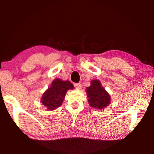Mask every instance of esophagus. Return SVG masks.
<instances>
[{
	"label": "esophagus",
	"instance_id": "obj_1",
	"mask_svg": "<svg viewBox=\"0 0 154 154\" xmlns=\"http://www.w3.org/2000/svg\"><path fill=\"white\" fill-rule=\"evenodd\" d=\"M74 86L76 89H81V88H82V84H81V83H75Z\"/></svg>",
	"mask_w": 154,
	"mask_h": 154
}]
</instances>
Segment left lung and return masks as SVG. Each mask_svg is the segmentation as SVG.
I'll list each match as a JSON object with an SVG mask.
<instances>
[{"instance_id":"left-lung-1","label":"left lung","mask_w":154,"mask_h":154,"mask_svg":"<svg viewBox=\"0 0 154 154\" xmlns=\"http://www.w3.org/2000/svg\"><path fill=\"white\" fill-rule=\"evenodd\" d=\"M90 83L91 85L85 90L88 103L92 107L103 110L110 104L111 96L98 79L92 80Z\"/></svg>"}]
</instances>
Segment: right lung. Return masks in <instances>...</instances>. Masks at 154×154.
I'll return each mask as SVG.
<instances>
[{"instance_id": "right-lung-1", "label": "right lung", "mask_w": 154, "mask_h": 154, "mask_svg": "<svg viewBox=\"0 0 154 154\" xmlns=\"http://www.w3.org/2000/svg\"><path fill=\"white\" fill-rule=\"evenodd\" d=\"M74 88L69 81H63L57 78L53 80L50 87L43 94L41 103L47 108V110H55L62 105L67 91Z\"/></svg>"}]
</instances>
